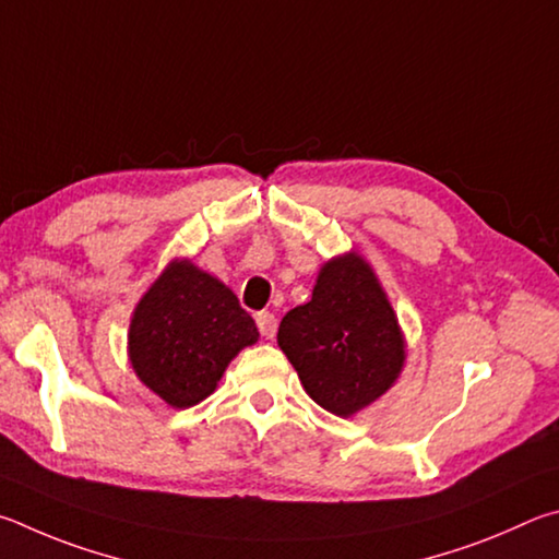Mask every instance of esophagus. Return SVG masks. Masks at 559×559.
Returning <instances> with one entry per match:
<instances>
[{
	"label": "esophagus",
	"instance_id": "34e87169",
	"mask_svg": "<svg viewBox=\"0 0 559 559\" xmlns=\"http://www.w3.org/2000/svg\"><path fill=\"white\" fill-rule=\"evenodd\" d=\"M254 321H258V329L264 338H272L277 334V319H274V314H270V311H260V314L254 317Z\"/></svg>",
	"mask_w": 559,
	"mask_h": 559
}]
</instances>
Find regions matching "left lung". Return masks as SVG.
I'll return each mask as SVG.
<instances>
[{"label":"left lung","instance_id":"8db88e82","mask_svg":"<svg viewBox=\"0 0 559 559\" xmlns=\"http://www.w3.org/2000/svg\"><path fill=\"white\" fill-rule=\"evenodd\" d=\"M277 344L307 395L336 417H354L383 397L407 358L395 309L356 250L321 264L311 299L282 319Z\"/></svg>","mask_w":559,"mask_h":559}]
</instances>
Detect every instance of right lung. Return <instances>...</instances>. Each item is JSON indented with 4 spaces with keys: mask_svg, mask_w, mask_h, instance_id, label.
Masks as SVG:
<instances>
[{
    "mask_svg": "<svg viewBox=\"0 0 559 559\" xmlns=\"http://www.w3.org/2000/svg\"><path fill=\"white\" fill-rule=\"evenodd\" d=\"M260 331L238 297L189 258H176L136 301L127 334L134 376L174 409L199 405Z\"/></svg>",
    "mask_w": 559,
    "mask_h": 559,
    "instance_id": "add662e5",
    "label": "right lung"
}]
</instances>
